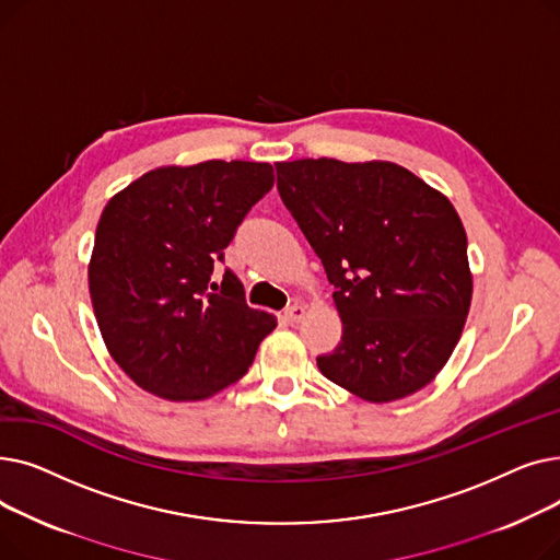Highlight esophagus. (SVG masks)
<instances>
[{
  "label": "esophagus",
  "mask_w": 560,
  "mask_h": 560,
  "mask_svg": "<svg viewBox=\"0 0 560 560\" xmlns=\"http://www.w3.org/2000/svg\"><path fill=\"white\" fill-rule=\"evenodd\" d=\"M304 315H306V308H304V306H300V304L285 308V313H283V317H285L288 322H302V319H304Z\"/></svg>",
  "instance_id": "esophagus-1"
}]
</instances>
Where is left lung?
Listing matches in <instances>:
<instances>
[{
    "instance_id": "8db88e82",
    "label": "left lung",
    "mask_w": 560,
    "mask_h": 560,
    "mask_svg": "<svg viewBox=\"0 0 560 560\" xmlns=\"http://www.w3.org/2000/svg\"><path fill=\"white\" fill-rule=\"evenodd\" d=\"M277 188L334 290L342 340L317 368L372 404L429 386L472 302L454 203L390 161L277 163Z\"/></svg>"
}]
</instances>
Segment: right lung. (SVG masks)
<instances>
[{
  "instance_id": "add662e5",
  "label": "right lung",
  "mask_w": 560,
  "mask_h": 560,
  "mask_svg": "<svg viewBox=\"0 0 560 560\" xmlns=\"http://www.w3.org/2000/svg\"><path fill=\"white\" fill-rule=\"evenodd\" d=\"M275 186V167L203 161L144 172L104 206L88 262L91 302L110 359L142 390L201 401L235 384L277 317L245 304L224 270L235 226Z\"/></svg>"
}]
</instances>
